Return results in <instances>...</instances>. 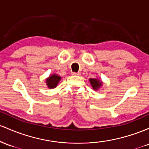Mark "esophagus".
I'll list each match as a JSON object with an SVG mask.
<instances>
[{
	"instance_id": "esophagus-1",
	"label": "esophagus",
	"mask_w": 149,
	"mask_h": 149,
	"mask_svg": "<svg viewBox=\"0 0 149 149\" xmlns=\"http://www.w3.org/2000/svg\"><path fill=\"white\" fill-rule=\"evenodd\" d=\"M72 74L74 75V76H78L80 74L79 72H72Z\"/></svg>"
}]
</instances>
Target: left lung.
<instances>
[{
  "instance_id": "8db88e82",
  "label": "left lung",
  "mask_w": 149,
  "mask_h": 149,
  "mask_svg": "<svg viewBox=\"0 0 149 149\" xmlns=\"http://www.w3.org/2000/svg\"><path fill=\"white\" fill-rule=\"evenodd\" d=\"M89 81H90V83H91V86H92V87L94 88V89H97V88H98L102 84L101 81H100L99 80L97 79H90Z\"/></svg>"
}]
</instances>
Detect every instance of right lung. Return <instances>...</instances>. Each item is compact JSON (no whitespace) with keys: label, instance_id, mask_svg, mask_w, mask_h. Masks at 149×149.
<instances>
[{"label":"right lung","instance_id":"obj_1","mask_svg":"<svg viewBox=\"0 0 149 149\" xmlns=\"http://www.w3.org/2000/svg\"><path fill=\"white\" fill-rule=\"evenodd\" d=\"M61 79V77L58 76L57 74H53L50 76L49 77L46 79V84H47L48 88H55L58 84V81Z\"/></svg>","mask_w":149,"mask_h":149}]
</instances>
